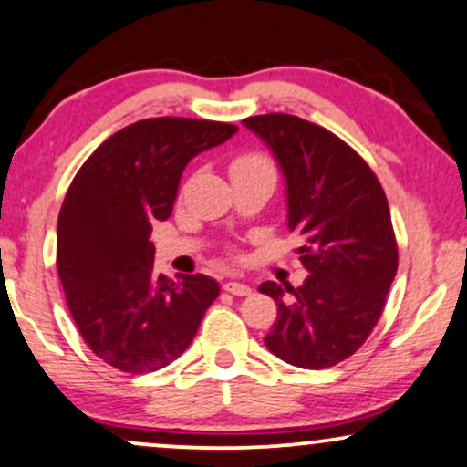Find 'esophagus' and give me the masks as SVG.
<instances>
[{"instance_id":"34e87169","label":"esophagus","mask_w":467,"mask_h":467,"mask_svg":"<svg viewBox=\"0 0 467 467\" xmlns=\"http://www.w3.org/2000/svg\"><path fill=\"white\" fill-rule=\"evenodd\" d=\"M224 290L235 295V297H246V295H251V286L244 282H227L224 284Z\"/></svg>"}]
</instances>
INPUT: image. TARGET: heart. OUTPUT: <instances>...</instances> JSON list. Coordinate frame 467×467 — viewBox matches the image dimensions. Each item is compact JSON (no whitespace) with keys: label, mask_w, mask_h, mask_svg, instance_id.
Masks as SVG:
<instances>
[{"label":"heart","mask_w":467,"mask_h":467,"mask_svg":"<svg viewBox=\"0 0 467 467\" xmlns=\"http://www.w3.org/2000/svg\"><path fill=\"white\" fill-rule=\"evenodd\" d=\"M238 161H262V159H257V157H243V159H238ZM235 161V163H238Z\"/></svg>","instance_id":"obj_1"}]
</instances>
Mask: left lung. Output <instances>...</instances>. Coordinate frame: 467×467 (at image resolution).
<instances>
[{
	"mask_svg": "<svg viewBox=\"0 0 467 467\" xmlns=\"http://www.w3.org/2000/svg\"><path fill=\"white\" fill-rule=\"evenodd\" d=\"M265 141L286 183V223L301 235L299 288L275 282L268 352L301 369H326L352 356L380 319L398 271L391 212L371 168L337 135L286 113L243 122Z\"/></svg>",
	"mask_w": 467,
	"mask_h": 467,
	"instance_id": "1",
	"label": "left lung"
}]
</instances>
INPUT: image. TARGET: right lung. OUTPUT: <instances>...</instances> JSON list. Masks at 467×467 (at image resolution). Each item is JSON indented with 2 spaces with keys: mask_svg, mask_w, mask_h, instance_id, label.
Instances as JSON below:
<instances>
[{
  "mask_svg": "<svg viewBox=\"0 0 467 467\" xmlns=\"http://www.w3.org/2000/svg\"><path fill=\"white\" fill-rule=\"evenodd\" d=\"M238 126L190 118L141 119L82 163L58 213L57 266L91 352L126 374L163 369L190 348L216 279L152 271V224L166 221L181 174Z\"/></svg>",
  "mask_w": 467,
  "mask_h": 467,
  "instance_id": "add662e5",
  "label": "right lung"
}]
</instances>
